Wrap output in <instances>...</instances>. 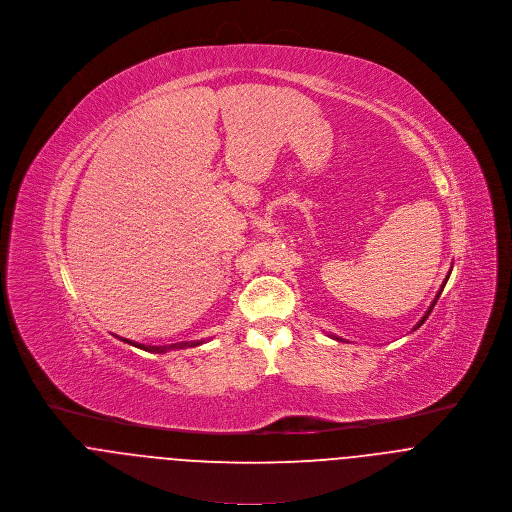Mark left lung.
Masks as SVG:
<instances>
[{"mask_svg": "<svg viewBox=\"0 0 512 512\" xmlns=\"http://www.w3.org/2000/svg\"><path fill=\"white\" fill-rule=\"evenodd\" d=\"M449 275H451V273H449ZM447 279H449V277H447ZM447 279H445V283H447ZM445 283H443V285H441V289H439V293H437V295H435V299H433V303H431V307L427 308V312H425V314H423V318H421V320H419V322H417V324H415V328H413V330H417V328H419V326H421V324H423V322H425V320H427V316H429V314H431V310H433V307H435V303H437V299H439V295H441V291H443V287H445ZM334 338H336V336H334ZM336 340H340V338H336Z\"/></svg>", "mask_w": 512, "mask_h": 512, "instance_id": "obj_1", "label": "left lung"}]
</instances>
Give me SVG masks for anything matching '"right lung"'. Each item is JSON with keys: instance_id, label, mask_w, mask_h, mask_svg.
Returning a JSON list of instances; mask_svg holds the SVG:
<instances>
[{"instance_id": "add662e5", "label": "right lung", "mask_w": 512, "mask_h": 512, "mask_svg": "<svg viewBox=\"0 0 512 512\" xmlns=\"http://www.w3.org/2000/svg\"><path fill=\"white\" fill-rule=\"evenodd\" d=\"M122 340L128 342V344H132V346H136V348H140V350H148V352H152V354H164V352H168V350H180V348H192V346L204 344V340H198V342H176V344H170V346H146V344H138V342L126 340V338H122Z\"/></svg>"}]
</instances>
